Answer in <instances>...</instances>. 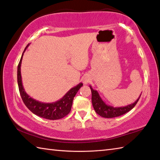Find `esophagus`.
<instances>
[{"mask_svg": "<svg viewBox=\"0 0 160 160\" xmlns=\"http://www.w3.org/2000/svg\"><path fill=\"white\" fill-rule=\"evenodd\" d=\"M89 81H90V78L88 77H83V83H84V84L88 83Z\"/></svg>", "mask_w": 160, "mask_h": 160, "instance_id": "esophagus-1", "label": "esophagus"}]
</instances>
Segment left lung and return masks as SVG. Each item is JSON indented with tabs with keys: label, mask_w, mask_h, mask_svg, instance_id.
<instances>
[{
	"label": "left lung",
	"mask_w": 160,
	"mask_h": 160,
	"mask_svg": "<svg viewBox=\"0 0 160 160\" xmlns=\"http://www.w3.org/2000/svg\"><path fill=\"white\" fill-rule=\"evenodd\" d=\"M89 86L91 91V93H92L91 101H92V105L94 110H95L96 113H98L99 116L103 118H111L122 116V115L126 113L128 111H130V110H132L134 108L135 105L137 104L138 101L140 99L141 96L140 94L139 98H138L134 103H132L131 104H129L125 106L114 107L112 106H111V105H108L105 103L103 101V99L101 98L98 91L96 90H94L91 85Z\"/></svg>",
	"instance_id": "1"
}]
</instances>
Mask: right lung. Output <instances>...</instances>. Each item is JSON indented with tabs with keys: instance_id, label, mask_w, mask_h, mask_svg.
I'll return each mask as SVG.
<instances>
[{
	"instance_id": "add662e5",
	"label": "right lung",
	"mask_w": 160,
	"mask_h": 160,
	"mask_svg": "<svg viewBox=\"0 0 160 160\" xmlns=\"http://www.w3.org/2000/svg\"><path fill=\"white\" fill-rule=\"evenodd\" d=\"M30 44H28L21 56L19 64L18 66V84L19 91L23 102L28 108L37 116L48 120H58L62 118L69 113L72 106L73 99L76 94L83 86L82 83H79L74 87L71 88L62 98L52 103H44L31 97L26 93L22 82L20 67L22 64L23 54L25 52Z\"/></svg>"
}]
</instances>
